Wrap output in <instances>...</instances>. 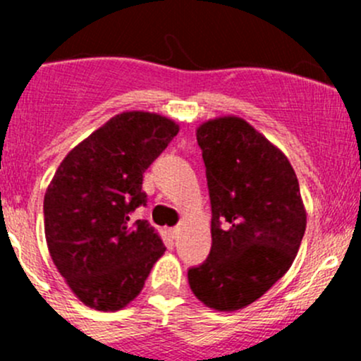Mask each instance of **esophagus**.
<instances>
[{
    "label": "esophagus",
    "mask_w": 361,
    "mask_h": 361,
    "mask_svg": "<svg viewBox=\"0 0 361 361\" xmlns=\"http://www.w3.org/2000/svg\"><path fill=\"white\" fill-rule=\"evenodd\" d=\"M178 234H180V227L171 228V235H173V238H178Z\"/></svg>",
    "instance_id": "obj_1"
}]
</instances>
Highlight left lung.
I'll use <instances>...</instances> for the list:
<instances>
[{"label":"left lung","mask_w":361,"mask_h":361,"mask_svg":"<svg viewBox=\"0 0 361 361\" xmlns=\"http://www.w3.org/2000/svg\"><path fill=\"white\" fill-rule=\"evenodd\" d=\"M211 199V251L188 269L195 297L216 311L253 304L292 267L305 207L286 155L245 118L197 127Z\"/></svg>","instance_id":"left-lung-1"}]
</instances>
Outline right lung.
Segmentation results:
<instances>
[{"mask_svg": "<svg viewBox=\"0 0 361 361\" xmlns=\"http://www.w3.org/2000/svg\"><path fill=\"white\" fill-rule=\"evenodd\" d=\"M180 130L150 111H123L76 145L45 192V238L71 292L97 311H118L140 295L166 251L148 221L143 173Z\"/></svg>", "mask_w": 361, "mask_h": 361, "instance_id": "right-lung-1", "label": "right lung"}]
</instances>
